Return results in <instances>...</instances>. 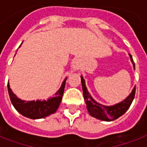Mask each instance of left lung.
I'll list each match as a JSON object with an SVG mask.
<instances>
[{
  "label": "left lung",
  "mask_w": 147,
  "mask_h": 147,
  "mask_svg": "<svg viewBox=\"0 0 147 147\" xmlns=\"http://www.w3.org/2000/svg\"><path fill=\"white\" fill-rule=\"evenodd\" d=\"M129 57L131 64H133L134 70H135L136 67H135V63L133 61L132 57L131 54H129ZM81 82H82V86H83V97L86 102L88 113L91 117L98 120H104V121H113V120H117V118H119L123 114L125 113V112L129 109L130 105L132 103L133 99L135 98V94H136V86H135L131 93L122 102L113 105H102L99 102H96L95 100L93 98L92 96L90 95V94L86 88L85 80L82 76H81Z\"/></svg>",
  "instance_id": "8db88e82"
}]
</instances>
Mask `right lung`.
Returning <instances> with one entry per match:
<instances>
[{"label":"right lung","instance_id":"obj_1","mask_svg":"<svg viewBox=\"0 0 147 147\" xmlns=\"http://www.w3.org/2000/svg\"><path fill=\"white\" fill-rule=\"evenodd\" d=\"M66 80L67 78L64 79L60 89L58 90L57 93H55L54 97L49 98L47 100H37V101L21 100L12 92L9 83H8V94L13 106L21 115L34 120L41 119L48 117L51 114H53L57 110L64 94Z\"/></svg>","mask_w":147,"mask_h":147}]
</instances>
